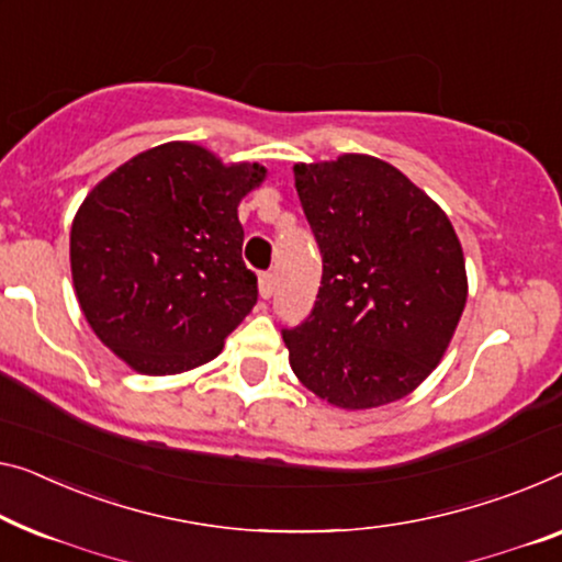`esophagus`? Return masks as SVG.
Instances as JSON below:
<instances>
[{
	"instance_id": "obj_1",
	"label": "esophagus",
	"mask_w": 562,
	"mask_h": 562,
	"mask_svg": "<svg viewBox=\"0 0 562 562\" xmlns=\"http://www.w3.org/2000/svg\"><path fill=\"white\" fill-rule=\"evenodd\" d=\"M274 284H278V280H274L272 272L259 274V295H262L265 300H270L274 295Z\"/></svg>"
}]
</instances>
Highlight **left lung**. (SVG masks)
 <instances>
[{
	"mask_svg": "<svg viewBox=\"0 0 562 562\" xmlns=\"http://www.w3.org/2000/svg\"><path fill=\"white\" fill-rule=\"evenodd\" d=\"M295 189L323 280L313 313L282 330L292 371L338 408L404 398L441 361L467 303L454 227L373 156L297 164Z\"/></svg>",
	"mask_w": 562,
	"mask_h": 562,
	"instance_id": "1",
	"label": "left lung"
}]
</instances>
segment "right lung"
<instances>
[{"label": "right lung", "instance_id": "add662e5", "mask_svg": "<svg viewBox=\"0 0 562 562\" xmlns=\"http://www.w3.org/2000/svg\"><path fill=\"white\" fill-rule=\"evenodd\" d=\"M265 173L176 140L133 156L82 201L70 232L75 292L98 338L138 373L212 361L255 307L237 206Z\"/></svg>", "mask_w": 562, "mask_h": 562}]
</instances>
